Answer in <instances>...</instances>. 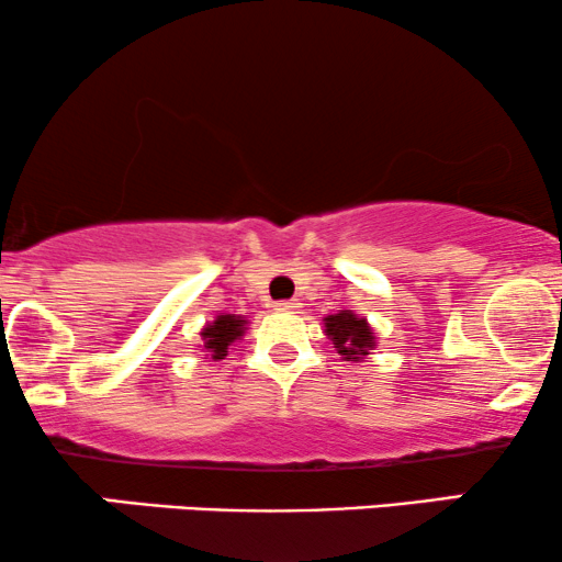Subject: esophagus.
<instances>
[{
    "label": "esophagus",
    "instance_id": "esophagus-1",
    "mask_svg": "<svg viewBox=\"0 0 562 562\" xmlns=\"http://www.w3.org/2000/svg\"><path fill=\"white\" fill-rule=\"evenodd\" d=\"M273 307L279 310V313H294V310H300V302H296V300H289V302H276Z\"/></svg>",
    "mask_w": 562,
    "mask_h": 562
}]
</instances>
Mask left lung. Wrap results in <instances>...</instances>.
Returning a JSON list of instances; mask_svg holds the SVG:
<instances>
[{
  "mask_svg": "<svg viewBox=\"0 0 562 562\" xmlns=\"http://www.w3.org/2000/svg\"><path fill=\"white\" fill-rule=\"evenodd\" d=\"M325 336L334 341V349L346 362H359L375 349V334H372L370 323L351 310L325 317Z\"/></svg>",
  "mask_w": 562,
  "mask_h": 562,
  "instance_id": "1",
  "label": "left lung"
}]
</instances>
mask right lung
<instances>
[{"instance_id":"add662e5","label":"right lung","mask_w":562,"mask_h":562,"mask_svg":"<svg viewBox=\"0 0 562 562\" xmlns=\"http://www.w3.org/2000/svg\"><path fill=\"white\" fill-rule=\"evenodd\" d=\"M247 321L239 315H218L216 321L207 323L200 336H203V351L205 357L211 359H224L228 346H232L237 338L245 334Z\"/></svg>"}]
</instances>
